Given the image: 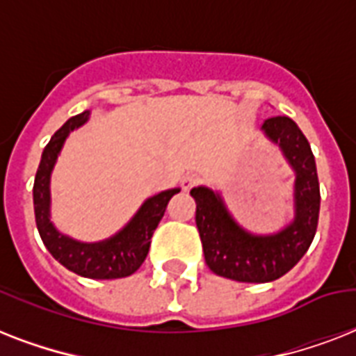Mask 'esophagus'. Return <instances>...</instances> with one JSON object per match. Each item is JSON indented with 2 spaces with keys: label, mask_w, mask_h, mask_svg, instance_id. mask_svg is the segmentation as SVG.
I'll list each match as a JSON object with an SVG mask.
<instances>
[{
  "label": "esophagus",
  "mask_w": 356,
  "mask_h": 356,
  "mask_svg": "<svg viewBox=\"0 0 356 356\" xmlns=\"http://www.w3.org/2000/svg\"><path fill=\"white\" fill-rule=\"evenodd\" d=\"M200 183H201L200 175H195V173H188V175H184L183 181H181V186H183V190H186V192H188V190H192Z\"/></svg>",
  "instance_id": "obj_1"
}]
</instances>
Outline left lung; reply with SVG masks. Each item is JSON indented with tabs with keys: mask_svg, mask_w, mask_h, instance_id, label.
I'll use <instances>...</instances> for the list:
<instances>
[{
	"mask_svg": "<svg viewBox=\"0 0 356 356\" xmlns=\"http://www.w3.org/2000/svg\"><path fill=\"white\" fill-rule=\"evenodd\" d=\"M262 131L296 172L290 225L275 234H251L234 222L220 194L205 186L190 190L207 266L238 282H270L288 273L310 248L320 216V183L309 140L288 116L268 118Z\"/></svg>",
	"mask_w": 356,
	"mask_h": 356,
	"instance_id": "obj_1",
	"label": "left lung"
}]
</instances>
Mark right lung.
I'll return each instance as SVG.
<instances>
[{
    "mask_svg": "<svg viewBox=\"0 0 356 356\" xmlns=\"http://www.w3.org/2000/svg\"><path fill=\"white\" fill-rule=\"evenodd\" d=\"M88 116L90 113L85 111L70 118L44 147L33 186L36 227L53 259L58 260L70 271L88 279H122L134 273L142 266L149 251L151 236L164 216L168 203L177 194L179 188L166 190L145 200L133 220L118 234L103 242L83 243L58 233L49 220V177L68 133L81 127Z\"/></svg>",
    "mask_w": 356,
    "mask_h": 356,
    "instance_id": "obj_1",
    "label": "right lung"
}]
</instances>
